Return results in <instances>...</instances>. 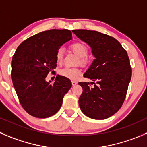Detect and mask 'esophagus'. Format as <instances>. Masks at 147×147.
Segmentation results:
<instances>
[{"label":"esophagus","mask_w":147,"mask_h":147,"mask_svg":"<svg viewBox=\"0 0 147 147\" xmlns=\"http://www.w3.org/2000/svg\"><path fill=\"white\" fill-rule=\"evenodd\" d=\"M71 83H72L73 86H75V85L77 84V82H76V81H72V82H71Z\"/></svg>","instance_id":"1"}]
</instances>
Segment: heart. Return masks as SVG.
<instances>
[{"label":"heart","instance_id":"obj_1","mask_svg":"<svg viewBox=\"0 0 147 147\" xmlns=\"http://www.w3.org/2000/svg\"><path fill=\"white\" fill-rule=\"evenodd\" d=\"M71 49L79 58H81V63L82 65H85L87 62V60L85 58L87 56L88 53H89L88 47L82 42H75L71 45ZM55 58H56V61L58 63L61 64L62 63L63 59V50L62 48H59L57 50ZM59 74L61 76L68 78V79H71V80H76L82 74V71L79 68H72L65 67V68L60 70Z\"/></svg>","mask_w":147,"mask_h":147}]
</instances>
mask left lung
Wrapping results in <instances>:
<instances>
[{"label": "left lung", "instance_id": "obj_1", "mask_svg": "<svg viewBox=\"0 0 147 147\" xmlns=\"http://www.w3.org/2000/svg\"><path fill=\"white\" fill-rule=\"evenodd\" d=\"M79 39L87 43L95 59L84 76L92 79L79 82L83 92L79 100L84 115L96 120H103L120 110L126 97L132 70L127 52L113 37L97 31L73 30Z\"/></svg>", "mask_w": 147, "mask_h": 147}]
</instances>
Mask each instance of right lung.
I'll use <instances>...</instances> for the list:
<instances>
[{"mask_svg": "<svg viewBox=\"0 0 147 147\" xmlns=\"http://www.w3.org/2000/svg\"><path fill=\"white\" fill-rule=\"evenodd\" d=\"M71 37L68 29H50L29 37L16 49L11 63L12 82L21 105L31 115L48 118L61 108L71 82L57 75L50 84L45 78L55 72L57 50Z\"/></svg>", "mask_w": 147, "mask_h": 147, "instance_id": "right-lung-1", "label": "right lung"}]
</instances>
